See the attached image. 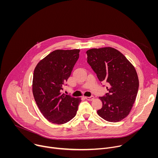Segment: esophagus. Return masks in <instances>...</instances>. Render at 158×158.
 Returning <instances> with one entry per match:
<instances>
[{"mask_svg":"<svg viewBox=\"0 0 158 158\" xmlns=\"http://www.w3.org/2000/svg\"><path fill=\"white\" fill-rule=\"evenodd\" d=\"M85 99L88 100V101H93L94 99V97L93 96H90V97H85Z\"/></svg>","mask_w":158,"mask_h":158,"instance_id":"1","label":"esophagus"}]
</instances>
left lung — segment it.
<instances>
[{"label": "left lung", "mask_w": 158, "mask_h": 158, "mask_svg": "<svg viewBox=\"0 0 158 158\" xmlns=\"http://www.w3.org/2000/svg\"><path fill=\"white\" fill-rule=\"evenodd\" d=\"M87 63L109 91L99 98L102 107L98 114L104 120L119 122L128 116L136 100L139 80L134 67L119 51L112 48L91 49L86 52Z\"/></svg>", "instance_id": "1"}]
</instances>
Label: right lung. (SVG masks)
<instances>
[{
  "mask_svg": "<svg viewBox=\"0 0 158 158\" xmlns=\"http://www.w3.org/2000/svg\"><path fill=\"white\" fill-rule=\"evenodd\" d=\"M79 49L56 50L40 60L34 71L32 93L41 113L62 124L75 117L81 98L62 93L79 57Z\"/></svg>",
  "mask_w": 158,
  "mask_h": 158,
  "instance_id": "1",
  "label": "right lung"
}]
</instances>
